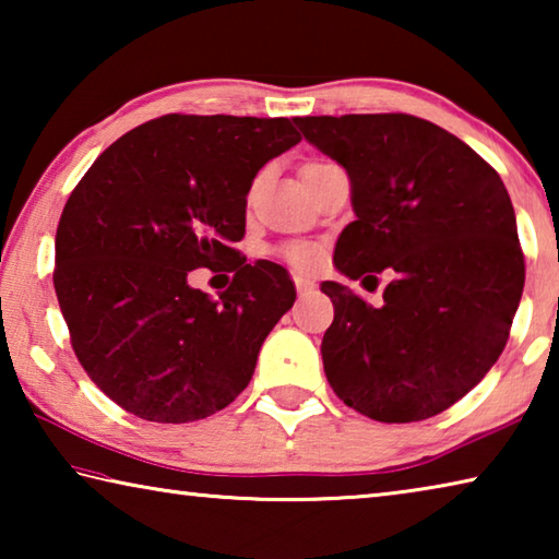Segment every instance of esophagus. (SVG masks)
<instances>
[{
	"label": "esophagus",
	"instance_id": "esophagus-1",
	"mask_svg": "<svg viewBox=\"0 0 559 559\" xmlns=\"http://www.w3.org/2000/svg\"><path fill=\"white\" fill-rule=\"evenodd\" d=\"M293 281H296V290L300 293V296H306V293L316 290V281H310V278H306V276H296Z\"/></svg>",
	"mask_w": 559,
	"mask_h": 559
}]
</instances>
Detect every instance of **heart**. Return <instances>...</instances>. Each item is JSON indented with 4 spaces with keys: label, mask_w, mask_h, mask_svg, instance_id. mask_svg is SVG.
Returning <instances> with one entry per match:
<instances>
[{
    "label": "heart",
    "mask_w": 559,
    "mask_h": 559,
    "mask_svg": "<svg viewBox=\"0 0 559 559\" xmlns=\"http://www.w3.org/2000/svg\"><path fill=\"white\" fill-rule=\"evenodd\" d=\"M283 259L298 271H313L318 269V263L323 261V251H320V246L313 241H293L283 249Z\"/></svg>",
    "instance_id": "heart-1"
}]
</instances>
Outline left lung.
I'll list each match as a JSON object with an SVG mask.
<instances>
[{
    "label": "left lung",
    "mask_w": 559,
    "mask_h": 559,
    "mask_svg": "<svg viewBox=\"0 0 559 559\" xmlns=\"http://www.w3.org/2000/svg\"><path fill=\"white\" fill-rule=\"evenodd\" d=\"M302 138L347 169L355 222L335 266L377 288L382 306L343 283L323 367L333 392L384 424L437 416L484 380L508 343L525 259L503 179L476 150L406 112L296 118Z\"/></svg>",
    "instance_id": "left-lung-1"
}]
</instances>
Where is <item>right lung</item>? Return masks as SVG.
<instances>
[{
  "label": "right lung",
  "mask_w": 559,
  "mask_h": 559,
  "mask_svg": "<svg viewBox=\"0 0 559 559\" xmlns=\"http://www.w3.org/2000/svg\"><path fill=\"white\" fill-rule=\"evenodd\" d=\"M300 143L288 118L169 112L116 140L69 197L53 288L73 353L103 394L147 421L224 409L257 370L296 286L246 263V194L269 159ZM226 267L219 301L186 273Z\"/></svg>",
  "instance_id": "add662e5"
}]
</instances>
